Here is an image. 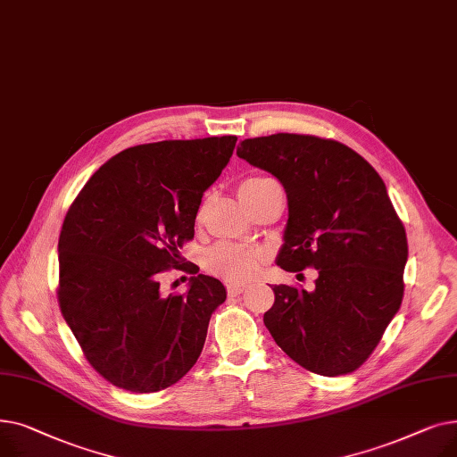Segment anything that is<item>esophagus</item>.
<instances>
[{
    "label": "esophagus",
    "instance_id": "obj_1",
    "mask_svg": "<svg viewBox=\"0 0 457 457\" xmlns=\"http://www.w3.org/2000/svg\"><path fill=\"white\" fill-rule=\"evenodd\" d=\"M245 289H246V285L229 283V285H228V295H229V296H238V295L245 293Z\"/></svg>",
    "mask_w": 457,
    "mask_h": 457
}]
</instances>
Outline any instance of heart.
<instances>
[{
	"instance_id": "b5f03b06",
	"label": "heart",
	"mask_w": 457,
	"mask_h": 457,
	"mask_svg": "<svg viewBox=\"0 0 457 457\" xmlns=\"http://www.w3.org/2000/svg\"><path fill=\"white\" fill-rule=\"evenodd\" d=\"M276 183L270 178H250L245 179L238 187V196H241L243 204L248 205L257 192L267 187ZM204 211V207L200 209V212ZM262 255L261 250L248 246V245H237V243H222L219 246H214L209 253H207V265L212 272H216L219 276H222L228 281H246L250 278H253L261 267Z\"/></svg>"
}]
</instances>
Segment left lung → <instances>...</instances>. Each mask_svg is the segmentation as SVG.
Segmentation results:
<instances>
[{
    "label": "left lung",
    "mask_w": 457,
    "mask_h": 457,
    "mask_svg": "<svg viewBox=\"0 0 457 457\" xmlns=\"http://www.w3.org/2000/svg\"><path fill=\"white\" fill-rule=\"evenodd\" d=\"M237 155L285 188L289 219L276 265L319 272L313 291L274 285L265 326L320 376L353 372L378 346L403 296L407 238L374 168L341 142L278 133L245 138Z\"/></svg>",
    "instance_id": "obj_1"
}]
</instances>
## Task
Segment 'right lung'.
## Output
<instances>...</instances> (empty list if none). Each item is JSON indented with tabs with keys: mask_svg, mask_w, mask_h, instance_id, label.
<instances>
[{
	"mask_svg": "<svg viewBox=\"0 0 457 457\" xmlns=\"http://www.w3.org/2000/svg\"><path fill=\"white\" fill-rule=\"evenodd\" d=\"M235 142L228 135L128 148L88 179L66 212L62 317L88 363L120 389L170 387L202 353L226 287L195 272L183 295H164L159 276L178 267L204 192L222 174Z\"/></svg>",
	"mask_w": 457,
	"mask_h": 457,
	"instance_id": "obj_1",
	"label": "right lung"
}]
</instances>
